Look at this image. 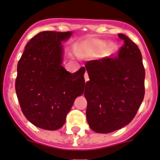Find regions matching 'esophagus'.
<instances>
[{"label": "esophagus", "instance_id": "34e87169", "mask_svg": "<svg viewBox=\"0 0 160 160\" xmlns=\"http://www.w3.org/2000/svg\"><path fill=\"white\" fill-rule=\"evenodd\" d=\"M84 80H85V82H87L89 80V77H88V74L87 72L84 73Z\"/></svg>", "mask_w": 160, "mask_h": 160}]
</instances>
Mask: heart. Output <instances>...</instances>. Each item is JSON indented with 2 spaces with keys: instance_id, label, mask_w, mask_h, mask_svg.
Returning a JSON list of instances; mask_svg holds the SVG:
<instances>
[{
  "instance_id": "b5f03b06",
  "label": "heart",
  "mask_w": 160,
  "mask_h": 160,
  "mask_svg": "<svg viewBox=\"0 0 160 160\" xmlns=\"http://www.w3.org/2000/svg\"><path fill=\"white\" fill-rule=\"evenodd\" d=\"M94 47L97 50H101L105 47V42H103L97 41L94 42Z\"/></svg>"
}]
</instances>
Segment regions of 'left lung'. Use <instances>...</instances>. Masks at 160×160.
I'll use <instances>...</instances> for the list:
<instances>
[{
    "label": "left lung",
    "instance_id": "8db88e82",
    "mask_svg": "<svg viewBox=\"0 0 160 160\" xmlns=\"http://www.w3.org/2000/svg\"><path fill=\"white\" fill-rule=\"evenodd\" d=\"M124 45L116 57L86 62L90 80L84 97L86 118L90 128L110 133L129 124L138 112L145 94V69L138 46L123 34Z\"/></svg>",
    "mask_w": 160,
    "mask_h": 160
}]
</instances>
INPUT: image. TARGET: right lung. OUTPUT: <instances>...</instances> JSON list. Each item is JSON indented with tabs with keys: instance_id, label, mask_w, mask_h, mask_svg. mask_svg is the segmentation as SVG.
<instances>
[{
	"instance_id": "right-lung-1",
	"label": "right lung",
	"mask_w": 160,
	"mask_h": 160,
	"mask_svg": "<svg viewBox=\"0 0 160 160\" xmlns=\"http://www.w3.org/2000/svg\"><path fill=\"white\" fill-rule=\"evenodd\" d=\"M72 32L43 31L27 42L18 63L15 89L21 109L37 127L63 126L75 99L83 94L85 68L70 73L62 66L61 41Z\"/></svg>"
}]
</instances>
